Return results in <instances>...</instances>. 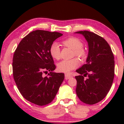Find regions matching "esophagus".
<instances>
[{
    "mask_svg": "<svg viewBox=\"0 0 124 124\" xmlns=\"http://www.w3.org/2000/svg\"><path fill=\"white\" fill-rule=\"evenodd\" d=\"M72 77V76H71L70 74H65V79H68Z\"/></svg>",
    "mask_w": 124,
    "mask_h": 124,
    "instance_id": "obj_1",
    "label": "esophagus"
}]
</instances>
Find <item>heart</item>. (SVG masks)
Listing matches in <instances>:
<instances>
[{"label":"heart","instance_id":"obj_1","mask_svg":"<svg viewBox=\"0 0 124 124\" xmlns=\"http://www.w3.org/2000/svg\"><path fill=\"white\" fill-rule=\"evenodd\" d=\"M65 46L73 50V56H76L81 59L86 58L87 52L83 48V43L76 37H70L62 41ZM50 53L54 59L59 60L61 57V50L59 44L54 42L50 48ZM78 59L73 58L70 60H64L57 64V69L61 72L69 73L79 65Z\"/></svg>","mask_w":124,"mask_h":124}]
</instances>
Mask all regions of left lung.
<instances>
[{
	"label": "left lung",
	"mask_w": 124,
	"mask_h": 124,
	"mask_svg": "<svg viewBox=\"0 0 124 124\" xmlns=\"http://www.w3.org/2000/svg\"><path fill=\"white\" fill-rule=\"evenodd\" d=\"M88 42L89 54L86 64L76 72V91L81 101L96 104L105 98L112 85L115 76L114 56L111 47L102 37L93 32L79 31ZM85 77H87L85 80Z\"/></svg>",
	"instance_id": "obj_1"
}]
</instances>
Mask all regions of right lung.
I'll return each instance as SVG.
<instances>
[{
    "label": "right lung",
    "mask_w": 124,
    "mask_h": 124,
    "mask_svg": "<svg viewBox=\"0 0 124 124\" xmlns=\"http://www.w3.org/2000/svg\"><path fill=\"white\" fill-rule=\"evenodd\" d=\"M58 32L37 30L21 40L13 57L14 80L18 90L27 101L45 106L53 101L64 79L56 68L50 48L54 40L62 36ZM49 71L48 75L43 74Z\"/></svg>",
    "instance_id": "right-lung-1"
}]
</instances>
